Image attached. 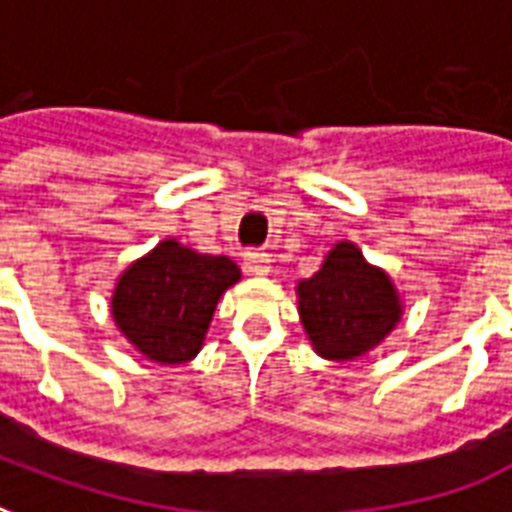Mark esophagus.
Segmentation results:
<instances>
[{
    "label": "esophagus",
    "instance_id": "1",
    "mask_svg": "<svg viewBox=\"0 0 512 512\" xmlns=\"http://www.w3.org/2000/svg\"><path fill=\"white\" fill-rule=\"evenodd\" d=\"M244 265L252 276H268L271 273V255L263 249H252L244 255Z\"/></svg>",
    "mask_w": 512,
    "mask_h": 512
}]
</instances>
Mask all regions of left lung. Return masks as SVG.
<instances>
[{
    "instance_id": "obj_1",
    "label": "left lung",
    "mask_w": 512,
    "mask_h": 512,
    "mask_svg": "<svg viewBox=\"0 0 512 512\" xmlns=\"http://www.w3.org/2000/svg\"><path fill=\"white\" fill-rule=\"evenodd\" d=\"M295 292L305 335L329 361H356L377 348L404 316L388 271L369 263L353 241H337L319 271L297 281Z\"/></svg>"
}]
</instances>
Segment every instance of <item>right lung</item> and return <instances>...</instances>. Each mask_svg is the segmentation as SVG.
Returning <instances> with one entry per match:
<instances>
[{"label": "right lung", "mask_w": 512, "mask_h": 512, "mask_svg": "<svg viewBox=\"0 0 512 512\" xmlns=\"http://www.w3.org/2000/svg\"><path fill=\"white\" fill-rule=\"evenodd\" d=\"M239 279L231 257L201 255L164 239L116 279L111 316L148 361L188 364L204 345L220 297Z\"/></svg>", "instance_id": "obj_1"}]
</instances>
